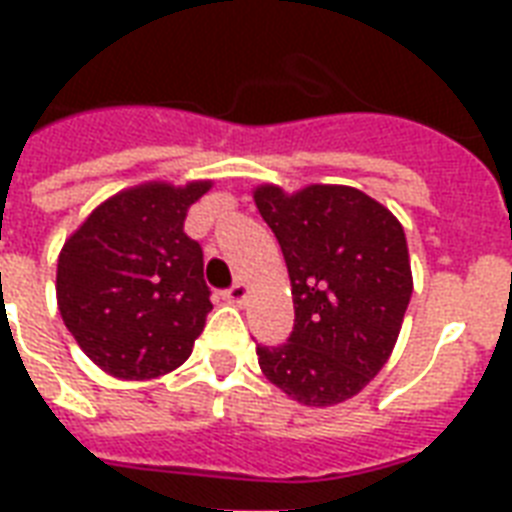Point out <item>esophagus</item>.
Masks as SVG:
<instances>
[{"instance_id": "1", "label": "esophagus", "mask_w": 512, "mask_h": 512, "mask_svg": "<svg viewBox=\"0 0 512 512\" xmlns=\"http://www.w3.org/2000/svg\"><path fill=\"white\" fill-rule=\"evenodd\" d=\"M247 297H249V287L247 284H241V281L239 284H233V287L225 292V300L233 305H244L247 303Z\"/></svg>"}]
</instances>
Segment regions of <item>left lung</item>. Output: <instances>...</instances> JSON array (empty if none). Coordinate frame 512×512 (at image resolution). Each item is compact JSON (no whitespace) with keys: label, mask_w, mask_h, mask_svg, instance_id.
Wrapping results in <instances>:
<instances>
[{"label":"left lung","mask_w":512,"mask_h":512,"mask_svg":"<svg viewBox=\"0 0 512 512\" xmlns=\"http://www.w3.org/2000/svg\"><path fill=\"white\" fill-rule=\"evenodd\" d=\"M255 204L279 239L295 303L289 340L257 345L260 369L300 404H342L385 366L401 332L412 297L404 228L350 185H260Z\"/></svg>","instance_id":"obj_1"}]
</instances>
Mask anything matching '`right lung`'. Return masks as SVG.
Returning <instances> with one entry per match:
<instances>
[{"mask_svg":"<svg viewBox=\"0 0 512 512\" xmlns=\"http://www.w3.org/2000/svg\"><path fill=\"white\" fill-rule=\"evenodd\" d=\"M209 188V180L127 188L103 201L60 249V316L103 372L151 380L191 356L212 303L204 252L183 223Z\"/></svg>","mask_w":512,"mask_h":512,"instance_id":"obj_1","label":"right lung"}]
</instances>
